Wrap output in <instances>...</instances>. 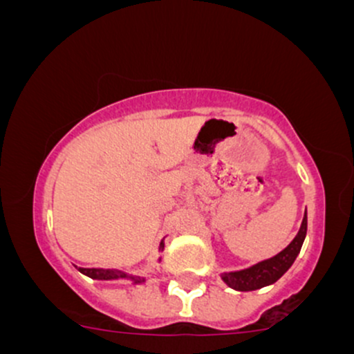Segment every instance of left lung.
<instances>
[{"instance_id":"left-lung-1","label":"left lung","mask_w":354,"mask_h":354,"mask_svg":"<svg viewBox=\"0 0 354 354\" xmlns=\"http://www.w3.org/2000/svg\"><path fill=\"white\" fill-rule=\"evenodd\" d=\"M306 228L308 218L306 213H304L301 228H299L298 234H296L290 245L284 248L281 253H278L270 259H265V261L256 263V265L246 268V270L221 273V279L236 291H254L263 286H268V284L276 283L290 270L291 265L295 263L296 256L301 251L303 241L306 238Z\"/></svg>"}]
</instances>
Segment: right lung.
<instances>
[{
    "label": "right lung",
    "instance_id": "right-lung-1",
    "mask_svg": "<svg viewBox=\"0 0 354 354\" xmlns=\"http://www.w3.org/2000/svg\"><path fill=\"white\" fill-rule=\"evenodd\" d=\"M163 248H165V243L161 241L160 251H163ZM78 271L93 279H104V281H113V279H128V281H133L135 284L145 283V278H141V276L126 274L120 270H103V268H78Z\"/></svg>",
    "mask_w": 354,
    "mask_h": 354
}]
</instances>
